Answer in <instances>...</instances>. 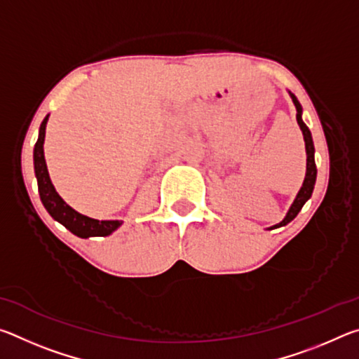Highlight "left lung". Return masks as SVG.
<instances>
[{
	"mask_svg": "<svg viewBox=\"0 0 359 359\" xmlns=\"http://www.w3.org/2000/svg\"><path fill=\"white\" fill-rule=\"evenodd\" d=\"M290 96H291V100H293L294 106H296V120H297V125H299V128L302 131L304 142H306V154H307L306 179H304L301 190H299V193L296 194V199L293 201V204H291V208L288 210L287 217H285L280 223H277V224H274V226H271L269 229H276V228L285 226V224H288L297 214H299V210L302 209V205L306 204L307 199L312 196V191H313V187H315V180H317V166H315V147H313L311 130H309L307 125L302 121V107L299 104V101H297L296 96L291 93V92H290Z\"/></svg>",
	"mask_w": 359,
	"mask_h": 359,
	"instance_id": "left-lung-1",
	"label": "left lung"
}]
</instances>
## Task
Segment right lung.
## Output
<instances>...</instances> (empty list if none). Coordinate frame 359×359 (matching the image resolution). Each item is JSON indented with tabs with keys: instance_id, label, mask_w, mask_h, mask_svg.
Wrapping results in <instances>:
<instances>
[{
	"instance_id": "1",
	"label": "right lung",
	"mask_w": 359,
	"mask_h": 359,
	"mask_svg": "<svg viewBox=\"0 0 359 359\" xmlns=\"http://www.w3.org/2000/svg\"><path fill=\"white\" fill-rule=\"evenodd\" d=\"M48 115L42 120L39 128V137L38 142L34 145L33 160H34V174L38 179V190L41 201L44 204L46 210L50 214L53 220L62 223L66 229H69L72 234L77 238L87 239L95 238V236H104L112 234L121 223V220H95L87 215L79 214L71 205L63 201V198L57 193L55 187H53L50 177H48L46 158H44V137H46V125H47Z\"/></svg>"
}]
</instances>
